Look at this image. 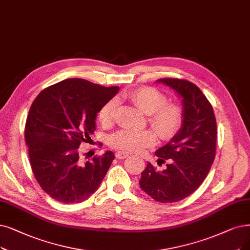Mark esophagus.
Instances as JSON below:
<instances>
[{"label":"esophagus","mask_w":250,"mask_h":250,"mask_svg":"<svg viewBox=\"0 0 250 250\" xmlns=\"http://www.w3.org/2000/svg\"><path fill=\"white\" fill-rule=\"evenodd\" d=\"M116 157L118 158V159H125V158H127L129 155V153H127V152H124V151H118V152H116Z\"/></svg>","instance_id":"34e87169"}]
</instances>
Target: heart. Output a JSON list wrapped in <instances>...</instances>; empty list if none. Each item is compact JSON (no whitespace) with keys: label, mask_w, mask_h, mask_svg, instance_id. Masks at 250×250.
Masks as SVG:
<instances>
[{"label":"heart","mask_w":250,"mask_h":250,"mask_svg":"<svg viewBox=\"0 0 250 250\" xmlns=\"http://www.w3.org/2000/svg\"><path fill=\"white\" fill-rule=\"evenodd\" d=\"M127 97L143 113L148 115V122L162 139L172 138L182 127L184 112L181 105L166 103V96L152 87H141L127 94ZM117 103L114 99L107 102L99 111L103 124H111L114 120ZM152 130L131 131L121 130L109 138L113 147L127 152H137L145 147L153 146L157 142V134Z\"/></svg>","instance_id":"b5f03b06"}]
</instances>
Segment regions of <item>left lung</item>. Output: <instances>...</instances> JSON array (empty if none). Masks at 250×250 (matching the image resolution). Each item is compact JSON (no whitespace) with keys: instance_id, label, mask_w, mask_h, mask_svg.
Listing matches in <instances>:
<instances>
[{"instance_id":"8db88e82","label":"left lung","mask_w":250,"mask_h":250,"mask_svg":"<svg viewBox=\"0 0 250 250\" xmlns=\"http://www.w3.org/2000/svg\"><path fill=\"white\" fill-rule=\"evenodd\" d=\"M182 98L184 120L178 132L156 151L169 160L160 171L147 162L139 186L156 201L173 203L194 193L207 176L215 157L217 129L213 108L195 84L179 79H159Z\"/></svg>"}]
</instances>
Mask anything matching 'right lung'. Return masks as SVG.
<instances>
[{"instance_id":"right-lung-1","label":"right lung","mask_w":250,"mask_h":250,"mask_svg":"<svg viewBox=\"0 0 250 250\" xmlns=\"http://www.w3.org/2000/svg\"><path fill=\"white\" fill-rule=\"evenodd\" d=\"M118 91L117 86L66 79L36 97L26 119L25 143L37 182L55 200L81 203L101 186L114 153L82 162L79 146L90 139L97 114Z\"/></svg>"}]
</instances>
